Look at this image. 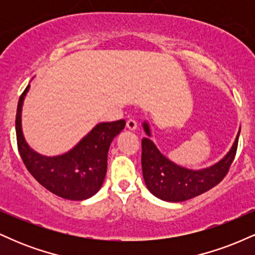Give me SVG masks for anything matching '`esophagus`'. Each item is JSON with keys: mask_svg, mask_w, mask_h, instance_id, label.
<instances>
[{"mask_svg": "<svg viewBox=\"0 0 255 255\" xmlns=\"http://www.w3.org/2000/svg\"><path fill=\"white\" fill-rule=\"evenodd\" d=\"M127 129L128 130H131V131H134V130H136L137 129V125H136V122L134 121V120H128L127 121Z\"/></svg>", "mask_w": 255, "mask_h": 255, "instance_id": "1", "label": "esophagus"}]
</instances>
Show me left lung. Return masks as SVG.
<instances>
[{
	"instance_id": "1",
	"label": "left lung",
	"mask_w": 255,
	"mask_h": 255,
	"mask_svg": "<svg viewBox=\"0 0 255 255\" xmlns=\"http://www.w3.org/2000/svg\"><path fill=\"white\" fill-rule=\"evenodd\" d=\"M147 137L141 140L142 176L147 189L154 197L169 203H180L210 191L223 180L229 170L236 148L240 130L233 146L215 164L203 169H189L178 165L164 156L151 140L152 131L147 121L142 122Z\"/></svg>"
}]
</instances>
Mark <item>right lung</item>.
I'll list each match as a JSON object with an SVG mask.
<instances>
[{"instance_id":"add662e5","label":"right lung","mask_w":255,"mask_h":255,"mask_svg":"<svg viewBox=\"0 0 255 255\" xmlns=\"http://www.w3.org/2000/svg\"><path fill=\"white\" fill-rule=\"evenodd\" d=\"M30 84L19 99L15 130L22 162L36 180L48 191L68 200H86L102 188L108 168V151L114 137L125 128V120L96 125L71 150L57 156L34 151L22 133V105Z\"/></svg>"}]
</instances>
